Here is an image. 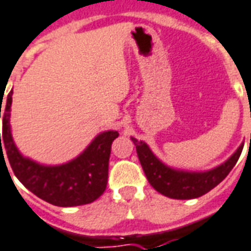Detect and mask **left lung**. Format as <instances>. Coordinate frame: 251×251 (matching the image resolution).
Returning a JSON list of instances; mask_svg holds the SVG:
<instances>
[{
  "label": "left lung",
  "instance_id": "left-lung-1",
  "mask_svg": "<svg viewBox=\"0 0 251 251\" xmlns=\"http://www.w3.org/2000/svg\"><path fill=\"white\" fill-rule=\"evenodd\" d=\"M132 142L136 146L139 160L150 184L158 193L173 199L199 198L213 190L233 170L243 148L242 144L225 163L218 167L203 173H194L168 167L153 155L144 142L135 138H132Z\"/></svg>",
  "mask_w": 251,
  "mask_h": 251
}]
</instances>
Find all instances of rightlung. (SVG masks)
<instances>
[{"label":"right lung","instance_id":"add662e5","mask_svg":"<svg viewBox=\"0 0 251 251\" xmlns=\"http://www.w3.org/2000/svg\"><path fill=\"white\" fill-rule=\"evenodd\" d=\"M12 95L13 91H10L3 104L2 95L0 98V118L2 115L0 162L1 159L3 162L8 159L18 180L29 191L50 204L73 207L96 201L107 187L111 144L119 136L118 131H105L98 135L83 153L65 164L44 166L36 163L24 158L13 142L9 122Z\"/></svg>","mask_w":251,"mask_h":251}]
</instances>
